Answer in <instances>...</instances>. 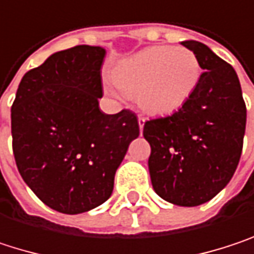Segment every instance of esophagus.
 I'll list each match as a JSON object with an SVG mask.
<instances>
[{
	"label": "esophagus",
	"mask_w": 254,
	"mask_h": 254,
	"mask_svg": "<svg viewBox=\"0 0 254 254\" xmlns=\"http://www.w3.org/2000/svg\"><path fill=\"white\" fill-rule=\"evenodd\" d=\"M139 128H140V133L143 131V127H144V123H146V118L144 117H139Z\"/></svg>",
	"instance_id": "34e87169"
}]
</instances>
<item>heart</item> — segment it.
I'll use <instances>...</instances> for the list:
<instances>
[{
	"instance_id": "b5f03b06",
	"label": "heart",
	"mask_w": 254,
	"mask_h": 254,
	"mask_svg": "<svg viewBox=\"0 0 254 254\" xmlns=\"http://www.w3.org/2000/svg\"><path fill=\"white\" fill-rule=\"evenodd\" d=\"M202 64L189 48H144L118 63L107 90L112 96H136L143 111L170 115L181 110L197 90Z\"/></svg>"
}]
</instances>
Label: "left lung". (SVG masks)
<instances>
[{"label": "left lung", "instance_id": "8db88e82", "mask_svg": "<svg viewBox=\"0 0 254 254\" xmlns=\"http://www.w3.org/2000/svg\"><path fill=\"white\" fill-rule=\"evenodd\" d=\"M203 68L191 99L170 117L144 123L149 174L159 197L199 206L233 178L243 149L246 104L236 70L197 41H183Z\"/></svg>", "mask_w": 254, "mask_h": 254}]
</instances>
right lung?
Wrapping results in <instances>:
<instances>
[{
	"label": "right lung",
	"instance_id": "right-lung-1",
	"mask_svg": "<svg viewBox=\"0 0 254 254\" xmlns=\"http://www.w3.org/2000/svg\"><path fill=\"white\" fill-rule=\"evenodd\" d=\"M105 48L79 45L27 71L11 107L17 168L51 209L76 215L102 205L128 144L139 137L128 110L105 114L101 68Z\"/></svg>",
	"mask_w": 254,
	"mask_h": 254
}]
</instances>
